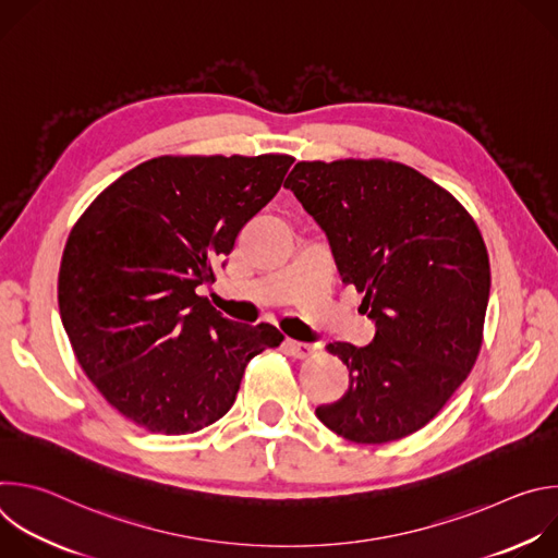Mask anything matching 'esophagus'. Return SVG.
Segmentation results:
<instances>
[{"mask_svg":"<svg viewBox=\"0 0 558 558\" xmlns=\"http://www.w3.org/2000/svg\"><path fill=\"white\" fill-rule=\"evenodd\" d=\"M287 351L298 357V360H304V357H311L315 353V347L313 344H306V342H295V340H287Z\"/></svg>","mask_w":558,"mask_h":558,"instance_id":"1","label":"esophagus"}]
</instances>
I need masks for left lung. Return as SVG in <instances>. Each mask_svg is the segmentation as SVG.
Returning a JSON list of instances; mask_svg holds the SVG:
<instances>
[{
	"mask_svg": "<svg viewBox=\"0 0 558 558\" xmlns=\"http://www.w3.org/2000/svg\"><path fill=\"white\" fill-rule=\"evenodd\" d=\"M329 238L344 284L364 293L371 344H329L349 390L315 415L355 444L424 428L480 355L490 263L463 205L417 170L381 158L300 161L284 181Z\"/></svg>",
	"mask_w": 558,
	"mask_h": 558,
	"instance_id": "left-lung-1",
	"label": "left lung"
}]
</instances>
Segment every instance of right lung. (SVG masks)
<instances>
[{
    "instance_id": "right-lung-1",
    "label": "right lung",
    "mask_w": 558,
    "mask_h": 558,
    "mask_svg": "<svg viewBox=\"0 0 558 558\" xmlns=\"http://www.w3.org/2000/svg\"><path fill=\"white\" fill-rule=\"evenodd\" d=\"M289 154L158 156L108 185L68 235L59 313L106 402L161 435L196 433L233 404L252 357L284 336L222 317L196 287L280 190Z\"/></svg>"
}]
</instances>
